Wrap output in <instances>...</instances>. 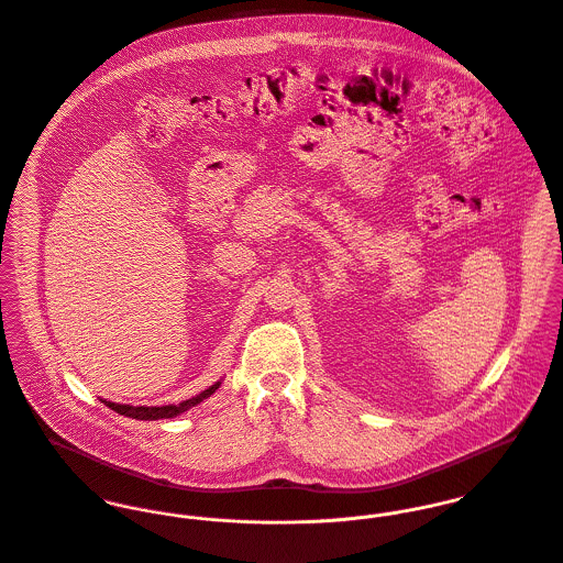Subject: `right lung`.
Here are the masks:
<instances>
[{"mask_svg":"<svg viewBox=\"0 0 563 563\" xmlns=\"http://www.w3.org/2000/svg\"><path fill=\"white\" fill-rule=\"evenodd\" d=\"M219 386H221V382H217L214 386H210L208 390H203L201 395H197V397H192V399H186V401L177 402V405H152V407H147V405H121V402H112V401H103L101 402L106 405V407H110V409H114L117 413H121V416H128V418H136V420H161V418H173V416H179V413H184V411H188L190 407H195V405H199V402L203 401V399H208L210 395H214L217 390H219Z\"/></svg>","mask_w":563,"mask_h":563,"instance_id":"obj_1","label":"right lung"}]
</instances>
